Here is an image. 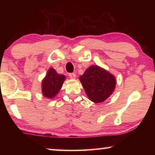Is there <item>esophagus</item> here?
<instances>
[{"instance_id": "1", "label": "esophagus", "mask_w": 155, "mask_h": 155, "mask_svg": "<svg viewBox=\"0 0 155 155\" xmlns=\"http://www.w3.org/2000/svg\"><path fill=\"white\" fill-rule=\"evenodd\" d=\"M69 77L70 78H72V79H74L77 77V75H76L75 73H70Z\"/></svg>"}]
</instances>
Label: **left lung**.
<instances>
[{"instance_id":"1","label":"left lung","mask_w":155,"mask_h":155,"mask_svg":"<svg viewBox=\"0 0 155 155\" xmlns=\"http://www.w3.org/2000/svg\"><path fill=\"white\" fill-rule=\"evenodd\" d=\"M89 99L99 103L105 101L115 90L116 81L111 73L98 65H91L80 77Z\"/></svg>"}]
</instances>
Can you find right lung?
Wrapping results in <instances>:
<instances>
[{"instance_id":"obj_1","label":"right lung","mask_w":155,"mask_h":155,"mask_svg":"<svg viewBox=\"0 0 155 155\" xmlns=\"http://www.w3.org/2000/svg\"><path fill=\"white\" fill-rule=\"evenodd\" d=\"M65 79L64 75L58 74L52 68H50L41 83L44 96L50 99L54 98L61 90Z\"/></svg>"}]
</instances>
